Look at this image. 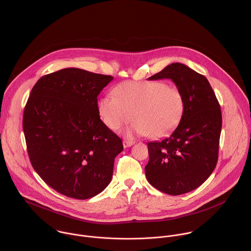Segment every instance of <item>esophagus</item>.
Returning <instances> with one entry per match:
<instances>
[{
  "label": "esophagus",
  "instance_id": "obj_1",
  "mask_svg": "<svg viewBox=\"0 0 251 251\" xmlns=\"http://www.w3.org/2000/svg\"><path fill=\"white\" fill-rule=\"evenodd\" d=\"M133 144H135V141H133V140H123V147L124 148L131 147Z\"/></svg>",
  "mask_w": 251,
  "mask_h": 251
}]
</instances>
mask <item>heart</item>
<instances>
[{
  "instance_id": "obj_1",
  "label": "heart",
  "mask_w": 251,
  "mask_h": 251,
  "mask_svg": "<svg viewBox=\"0 0 251 251\" xmlns=\"http://www.w3.org/2000/svg\"><path fill=\"white\" fill-rule=\"evenodd\" d=\"M113 94L98 100V114L113 131L128 124L134 114L136 121L125 131L129 137L150 135L159 138L171 134L185 109L181 91L163 81H126L117 85Z\"/></svg>"
}]
</instances>
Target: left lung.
<instances>
[{
    "label": "left lung",
    "instance_id": "1",
    "mask_svg": "<svg viewBox=\"0 0 251 251\" xmlns=\"http://www.w3.org/2000/svg\"><path fill=\"white\" fill-rule=\"evenodd\" d=\"M171 79L183 94L185 109L172 135L149 142L147 180L169 195L188 193L212 174L219 154L222 112L205 76L189 67L173 63L149 80Z\"/></svg>",
    "mask_w": 251,
    "mask_h": 251
}]
</instances>
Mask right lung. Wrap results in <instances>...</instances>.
I'll list each match as a JSON object with an SVG mask.
<instances>
[{
  "label": "right lung",
  "instance_id": "1",
  "mask_svg": "<svg viewBox=\"0 0 251 251\" xmlns=\"http://www.w3.org/2000/svg\"><path fill=\"white\" fill-rule=\"evenodd\" d=\"M111 75L67 68L40 78L23 129L32 167L58 193L86 200L111 182L120 137L100 119L97 97Z\"/></svg>",
  "mask_w": 251,
  "mask_h": 251
}]
</instances>
